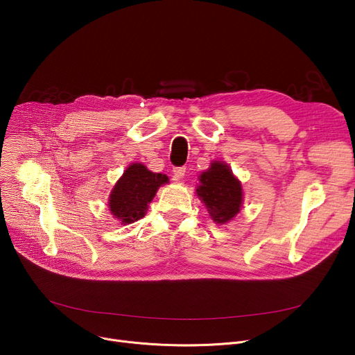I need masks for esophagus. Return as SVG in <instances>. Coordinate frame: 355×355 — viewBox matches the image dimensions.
Instances as JSON below:
<instances>
[{"label":"esophagus","mask_w":355,"mask_h":355,"mask_svg":"<svg viewBox=\"0 0 355 355\" xmlns=\"http://www.w3.org/2000/svg\"><path fill=\"white\" fill-rule=\"evenodd\" d=\"M184 175H185V168H184V166H175L174 170H173V178H174L175 181L182 180Z\"/></svg>","instance_id":"34e87169"}]
</instances>
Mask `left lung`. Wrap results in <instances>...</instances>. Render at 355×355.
<instances>
[{
  "mask_svg": "<svg viewBox=\"0 0 355 355\" xmlns=\"http://www.w3.org/2000/svg\"><path fill=\"white\" fill-rule=\"evenodd\" d=\"M196 194L217 225L232 221L240 213L245 198L240 180L223 161H213L207 170L198 175Z\"/></svg>",
  "mask_w": 355,
  "mask_h": 355,
  "instance_id": "8db88e82",
  "label": "left lung"
}]
</instances>
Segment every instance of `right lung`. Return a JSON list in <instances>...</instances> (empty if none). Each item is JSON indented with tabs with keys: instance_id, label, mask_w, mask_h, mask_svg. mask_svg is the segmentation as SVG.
I'll return each mask as SVG.
<instances>
[{
	"instance_id": "add662e5",
	"label": "right lung",
	"mask_w": 355,
	"mask_h": 355,
	"mask_svg": "<svg viewBox=\"0 0 355 355\" xmlns=\"http://www.w3.org/2000/svg\"><path fill=\"white\" fill-rule=\"evenodd\" d=\"M168 182L165 174L149 171L141 162L130 164L109 194L110 214L123 226L135 223L146 214L161 185Z\"/></svg>"
}]
</instances>
